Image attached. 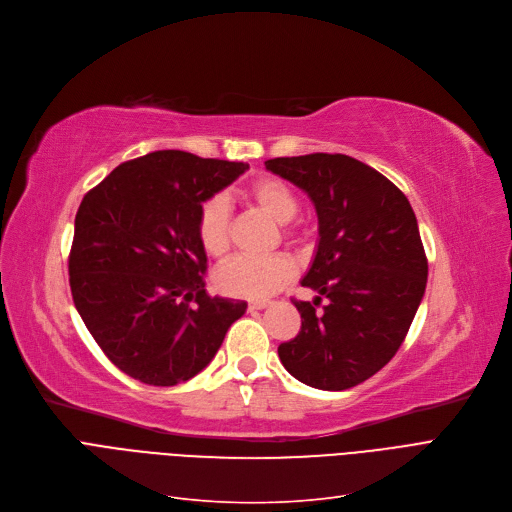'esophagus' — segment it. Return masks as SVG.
<instances>
[{
  "label": "esophagus",
  "instance_id": "obj_1",
  "mask_svg": "<svg viewBox=\"0 0 512 512\" xmlns=\"http://www.w3.org/2000/svg\"><path fill=\"white\" fill-rule=\"evenodd\" d=\"M269 304H271V302L264 300V298H262V300H250V302H248V308H250V310H260V308L269 306Z\"/></svg>",
  "mask_w": 512,
  "mask_h": 512
}]
</instances>
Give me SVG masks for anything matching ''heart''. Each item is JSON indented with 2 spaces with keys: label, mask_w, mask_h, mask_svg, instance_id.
I'll use <instances>...</instances> for the list:
<instances>
[{
  "label": "heart",
  "mask_w": 512,
  "mask_h": 512,
  "mask_svg": "<svg viewBox=\"0 0 512 512\" xmlns=\"http://www.w3.org/2000/svg\"><path fill=\"white\" fill-rule=\"evenodd\" d=\"M246 196L262 212L279 223L281 237L287 243H300L306 239V231L294 221L300 202L283 179L260 177L246 189ZM196 237L200 248L210 258H223L231 246V210L223 196H212L202 202L196 218ZM296 277V262L285 254H273L266 258L235 256L227 260L214 273V285L225 296L260 300L275 294Z\"/></svg>",
  "instance_id": "heart-1"
}]
</instances>
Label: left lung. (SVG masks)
<instances>
[{"instance_id":"obj_1","label":"left lung","mask_w":512,"mask_h":512,"mask_svg":"<svg viewBox=\"0 0 512 512\" xmlns=\"http://www.w3.org/2000/svg\"><path fill=\"white\" fill-rule=\"evenodd\" d=\"M304 189L319 214V250L302 285L330 302L296 304L302 327L279 346L298 381L339 392L373 377L396 356L427 285L417 216L404 193L346 154H306L264 162Z\"/></svg>"}]
</instances>
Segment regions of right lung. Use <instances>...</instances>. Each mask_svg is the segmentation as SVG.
<instances>
[{
  "mask_svg": "<svg viewBox=\"0 0 512 512\" xmlns=\"http://www.w3.org/2000/svg\"><path fill=\"white\" fill-rule=\"evenodd\" d=\"M246 168L160 150L118 164L85 193L70 291L95 344L125 375L162 387L191 379L246 312V302L208 296L196 237L202 202Z\"/></svg>",
  "mask_w": 512,
  "mask_h": 512,
  "instance_id": "right-lung-1",
  "label": "right lung"
}]
</instances>
